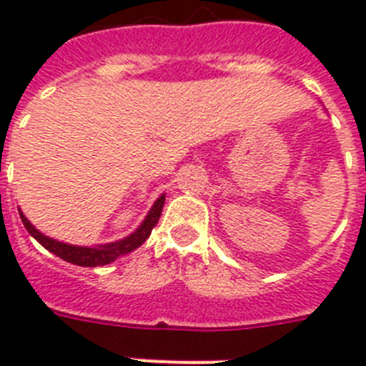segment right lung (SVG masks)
Masks as SVG:
<instances>
[{"instance_id": "1", "label": "right lung", "mask_w": 366, "mask_h": 366, "mask_svg": "<svg viewBox=\"0 0 366 366\" xmlns=\"http://www.w3.org/2000/svg\"><path fill=\"white\" fill-rule=\"evenodd\" d=\"M163 205H165V195H161L159 199L155 201L154 207H152V211L148 212V217L144 218L142 226L131 234L125 239L117 241V243H110V244H99V247H74V244H66L60 243V241H54L51 237H45L43 234H39L30 222H28V218L20 212V220L24 224V228L28 229V234L37 241V243H41L49 252H53L62 260L70 262V264H76V266H83V267H94V266H106V264H110V262L117 260L119 256H125L129 252H132L134 249H138L144 241L148 239L149 234H152V229L155 228V224L159 220L161 211H163Z\"/></svg>"}]
</instances>
